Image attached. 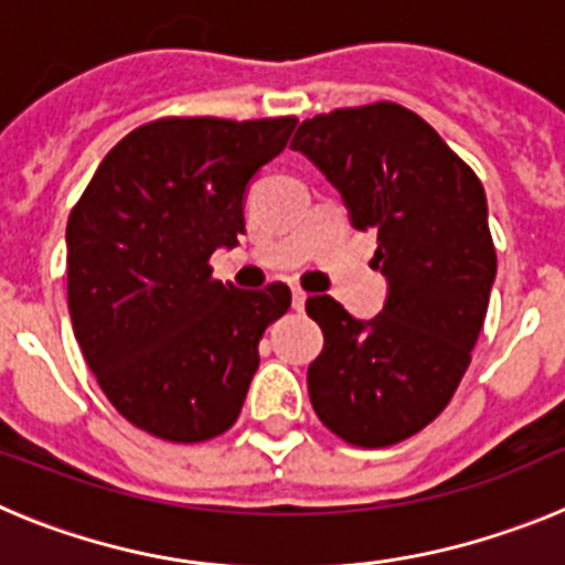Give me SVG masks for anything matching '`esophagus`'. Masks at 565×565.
Instances as JSON below:
<instances>
[{
	"mask_svg": "<svg viewBox=\"0 0 565 565\" xmlns=\"http://www.w3.org/2000/svg\"><path fill=\"white\" fill-rule=\"evenodd\" d=\"M306 297H308V294L302 291V288H294L291 302H294V308H297V311H302V306H306Z\"/></svg>",
	"mask_w": 565,
	"mask_h": 565,
	"instance_id": "obj_1",
	"label": "esophagus"
}]
</instances>
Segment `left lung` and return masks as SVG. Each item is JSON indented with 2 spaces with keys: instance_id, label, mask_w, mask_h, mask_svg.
<instances>
[{
  "instance_id": "left-lung-1",
  "label": "left lung",
  "mask_w": 565,
  "mask_h": 565,
  "mask_svg": "<svg viewBox=\"0 0 565 565\" xmlns=\"http://www.w3.org/2000/svg\"><path fill=\"white\" fill-rule=\"evenodd\" d=\"M291 143L342 192L353 226L376 232L373 263L391 282L371 322L328 294L308 297V317L326 337L308 367V396L342 441L391 447L450 404L469 367L498 271L487 194L402 104L313 115Z\"/></svg>"
}]
</instances>
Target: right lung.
I'll return each instance as SVG.
<instances>
[{"instance_id": "obj_1", "label": "right lung", "mask_w": 565, "mask_h": 565, "mask_svg": "<svg viewBox=\"0 0 565 565\" xmlns=\"http://www.w3.org/2000/svg\"><path fill=\"white\" fill-rule=\"evenodd\" d=\"M297 118L167 115L98 163L67 221V308L104 396L138 430L201 444L237 422L263 331L291 306L212 277L246 232L243 194Z\"/></svg>"}]
</instances>
